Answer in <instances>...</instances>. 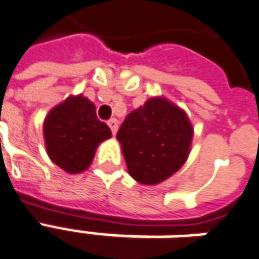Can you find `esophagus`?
Returning a JSON list of instances; mask_svg holds the SVG:
<instances>
[{
    "mask_svg": "<svg viewBox=\"0 0 259 259\" xmlns=\"http://www.w3.org/2000/svg\"><path fill=\"white\" fill-rule=\"evenodd\" d=\"M109 126L110 130H111V133H113V135H115V133H117V130H118V121L115 120V118H111V120H109Z\"/></svg>",
    "mask_w": 259,
    "mask_h": 259,
    "instance_id": "esophagus-1",
    "label": "esophagus"
}]
</instances>
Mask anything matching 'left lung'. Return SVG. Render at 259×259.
Listing matches in <instances>:
<instances>
[{
	"instance_id": "1",
	"label": "left lung",
	"mask_w": 259,
	"mask_h": 259,
	"mask_svg": "<svg viewBox=\"0 0 259 259\" xmlns=\"http://www.w3.org/2000/svg\"><path fill=\"white\" fill-rule=\"evenodd\" d=\"M192 137L188 115L164 97H152L134 110L117 133L128 173L146 185L159 184L179 171Z\"/></svg>"
}]
</instances>
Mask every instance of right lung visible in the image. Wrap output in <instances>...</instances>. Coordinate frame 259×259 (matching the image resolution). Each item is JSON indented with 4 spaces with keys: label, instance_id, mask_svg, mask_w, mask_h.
Segmentation results:
<instances>
[{
    "label": "right lung",
    "instance_id": "right-lung-1",
    "mask_svg": "<svg viewBox=\"0 0 259 259\" xmlns=\"http://www.w3.org/2000/svg\"><path fill=\"white\" fill-rule=\"evenodd\" d=\"M43 134L49 157L69 174L89 167L97 146L111 137L107 124L97 118L95 104L82 95L69 96L51 109Z\"/></svg>",
    "mask_w": 259,
    "mask_h": 259
}]
</instances>
